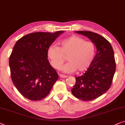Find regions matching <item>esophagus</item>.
I'll use <instances>...</instances> for the list:
<instances>
[{"label":"esophagus","instance_id":"34e87169","mask_svg":"<svg viewBox=\"0 0 125 125\" xmlns=\"http://www.w3.org/2000/svg\"><path fill=\"white\" fill-rule=\"evenodd\" d=\"M59 76H60V77L62 78H67L66 75H64V74H60L59 75Z\"/></svg>","mask_w":125,"mask_h":125}]
</instances>
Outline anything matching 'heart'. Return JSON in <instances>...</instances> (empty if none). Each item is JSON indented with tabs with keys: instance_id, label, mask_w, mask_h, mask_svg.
I'll use <instances>...</instances> for the list:
<instances>
[{
	"instance_id": "b5f03b06",
	"label": "heart",
	"mask_w": 125,
	"mask_h": 125,
	"mask_svg": "<svg viewBox=\"0 0 125 125\" xmlns=\"http://www.w3.org/2000/svg\"><path fill=\"white\" fill-rule=\"evenodd\" d=\"M60 47L51 45L47 49V56L51 65L59 69L67 57L68 62L61 70L65 73L86 70L93 63L96 53V47L92 42L85 41L77 35L63 39L59 43Z\"/></svg>"
}]
</instances>
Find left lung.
I'll list each match as a JSON object with an SVG mask.
<instances>
[{
    "mask_svg": "<svg viewBox=\"0 0 125 125\" xmlns=\"http://www.w3.org/2000/svg\"><path fill=\"white\" fill-rule=\"evenodd\" d=\"M75 32L88 37L97 48L91 66L82 75L75 77L71 90L77 98L91 101L102 96L111 86L116 66L114 51L111 43L102 35L88 31Z\"/></svg>",
    "mask_w": 125,
    "mask_h": 125,
    "instance_id": "8db88e82",
    "label": "left lung"
}]
</instances>
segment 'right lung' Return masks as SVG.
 <instances>
[{
	"label": "right lung",
	"instance_id": "right-lung-1",
	"mask_svg": "<svg viewBox=\"0 0 125 125\" xmlns=\"http://www.w3.org/2000/svg\"><path fill=\"white\" fill-rule=\"evenodd\" d=\"M63 32H33L16 43L9 59L10 75L16 88L26 98L42 100L58 79L47 59V49Z\"/></svg>",
	"mask_w": 125,
	"mask_h": 125
}]
</instances>
